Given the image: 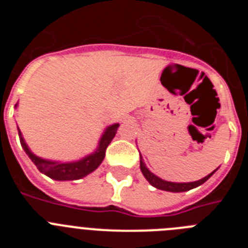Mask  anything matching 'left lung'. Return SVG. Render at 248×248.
Segmentation results:
<instances>
[{"label":"left lung","mask_w":248,"mask_h":248,"mask_svg":"<svg viewBox=\"0 0 248 248\" xmlns=\"http://www.w3.org/2000/svg\"><path fill=\"white\" fill-rule=\"evenodd\" d=\"M140 170H141V172H143L144 177L149 181V184L154 186V187H156V189L164 190V191H170V192H184V191H189V190L195 189V187L202 185L205 181L209 180L210 177L215 174V171H216L217 169L214 170L211 174H209L207 176L202 177V179H200V180L198 181H192V183H171V181L163 180L161 177L153 174V172L146 168L143 157H141V155H140Z\"/></svg>","instance_id":"obj_1"}]
</instances>
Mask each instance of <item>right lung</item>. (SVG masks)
Wrapping results in <instances>:
<instances>
[{
    "instance_id": "1",
    "label": "right lung",
    "mask_w": 248,
    "mask_h": 248,
    "mask_svg": "<svg viewBox=\"0 0 248 248\" xmlns=\"http://www.w3.org/2000/svg\"><path fill=\"white\" fill-rule=\"evenodd\" d=\"M15 108H17V104L15 105ZM118 128H119L118 123L107 126L104 133L100 137L97 149L92 154L85 155L84 157H82L79 160H76V161H54V160L43 159V157H39L37 155H34L31 151V149L28 148L27 143H26L23 137H22L21 130L17 126V129H18L19 141H21L22 148L26 151V154L28 155V157L33 161L34 165L37 166V169L42 174L47 175L50 179L58 181L78 180V179H82V177L87 176L91 172H93L102 164L103 160H104L105 150H107V148H108L111 140H113V138L117 134Z\"/></svg>"
}]
</instances>
